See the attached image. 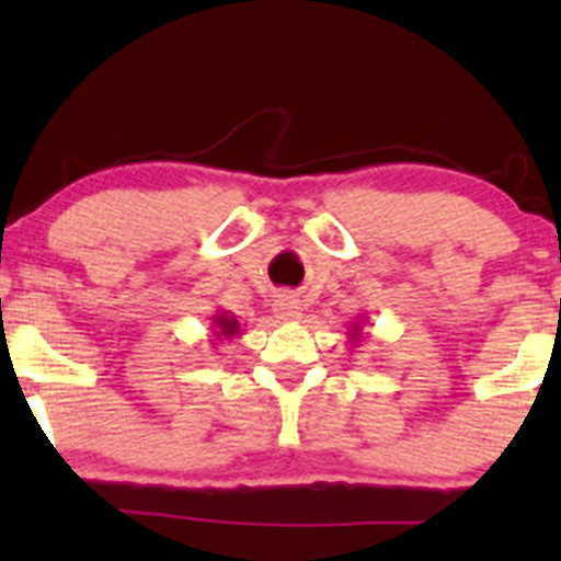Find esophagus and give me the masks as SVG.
<instances>
[{"mask_svg":"<svg viewBox=\"0 0 561 561\" xmlns=\"http://www.w3.org/2000/svg\"><path fill=\"white\" fill-rule=\"evenodd\" d=\"M274 311L276 317L285 319V321H300L302 319V302L293 295H282L279 300L274 302Z\"/></svg>","mask_w":561,"mask_h":561,"instance_id":"obj_1","label":"esophagus"}]
</instances>
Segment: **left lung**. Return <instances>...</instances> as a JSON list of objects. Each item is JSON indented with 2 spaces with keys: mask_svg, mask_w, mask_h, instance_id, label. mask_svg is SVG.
I'll use <instances>...</instances> for the list:
<instances>
[{
  "mask_svg": "<svg viewBox=\"0 0 561 561\" xmlns=\"http://www.w3.org/2000/svg\"><path fill=\"white\" fill-rule=\"evenodd\" d=\"M362 324H364V321H353V324H351V332H347V337H351L353 343H356V340L362 337Z\"/></svg>",
  "mask_w": 561,
  "mask_h": 561,
  "instance_id": "8db88e82",
  "label": "left lung"
}]
</instances>
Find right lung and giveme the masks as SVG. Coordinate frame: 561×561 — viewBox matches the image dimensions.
Returning <instances> with one entry per match:
<instances>
[{"label": "right lung", "instance_id": "1", "mask_svg": "<svg viewBox=\"0 0 561 561\" xmlns=\"http://www.w3.org/2000/svg\"><path fill=\"white\" fill-rule=\"evenodd\" d=\"M210 321H214L216 340H234L242 334L240 321H237V317H231L229 311H216L214 317H210Z\"/></svg>", "mask_w": 561, "mask_h": 561}]
</instances>
